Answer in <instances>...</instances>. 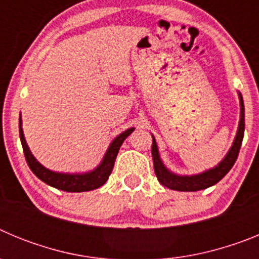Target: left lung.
<instances>
[{
	"label": "left lung",
	"instance_id": "1",
	"mask_svg": "<svg viewBox=\"0 0 259 259\" xmlns=\"http://www.w3.org/2000/svg\"><path fill=\"white\" fill-rule=\"evenodd\" d=\"M240 98V122L239 128H237V134L235 140H233L231 149L226 154V157L219 162L218 164L210 170L203 171V172L197 174V175H176L171 172L168 168L163 164L159 152H158V146L155 143L154 136L153 137V145H152V157L153 163H154V172L157 175L158 182L167 188L172 189V191H182V192H196L201 189H206L211 185L217 184L219 180H222L224 176L227 175L228 171L232 168L239 155L240 148H241L242 137H244V130H245V110H244V101H242V96L239 93Z\"/></svg>",
	"mask_w": 259,
	"mask_h": 259
}]
</instances>
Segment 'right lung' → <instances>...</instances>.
Listing matches in <instances>:
<instances>
[{"mask_svg": "<svg viewBox=\"0 0 259 259\" xmlns=\"http://www.w3.org/2000/svg\"><path fill=\"white\" fill-rule=\"evenodd\" d=\"M134 130L135 128H128V130H125L124 132L118 135L111 141L109 149L105 153L104 159L101 161V163L96 167L95 170L85 174H62L49 170V168L42 166L40 162H37V159L33 157V154L29 150L28 145H27L24 135H23L22 118H19V136L20 141H22L24 157H26V161L28 163L29 168L32 170V172L37 176L38 179L47 183L48 185L65 192L93 191V189H97L101 185H104L106 183V180L109 179L111 171H113L115 158L118 155L119 149H120V145L134 132Z\"/></svg>", "mask_w": 259, "mask_h": 259, "instance_id": "1", "label": "right lung"}]
</instances>
